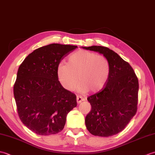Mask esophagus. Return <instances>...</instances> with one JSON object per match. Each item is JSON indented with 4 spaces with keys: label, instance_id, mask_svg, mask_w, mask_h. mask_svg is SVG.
Instances as JSON below:
<instances>
[{
    "label": "esophagus",
    "instance_id": "obj_1",
    "mask_svg": "<svg viewBox=\"0 0 155 155\" xmlns=\"http://www.w3.org/2000/svg\"><path fill=\"white\" fill-rule=\"evenodd\" d=\"M84 101V98H83L81 96H77V103H81V102H83Z\"/></svg>",
    "mask_w": 155,
    "mask_h": 155
}]
</instances>
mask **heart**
Instances as JSON below:
<instances>
[{
    "label": "heart",
    "mask_w": 155,
    "mask_h": 155,
    "mask_svg": "<svg viewBox=\"0 0 155 155\" xmlns=\"http://www.w3.org/2000/svg\"><path fill=\"white\" fill-rule=\"evenodd\" d=\"M110 74V64L103 55L79 50L71 54L67 64L60 62L57 67V77L62 87L73 91L80 83L82 93H97L107 83Z\"/></svg>",
    "instance_id": "1"
}]
</instances>
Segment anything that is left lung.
<instances>
[{
  "label": "left lung",
  "instance_id": "left-lung-1",
  "mask_svg": "<svg viewBox=\"0 0 155 155\" xmlns=\"http://www.w3.org/2000/svg\"><path fill=\"white\" fill-rule=\"evenodd\" d=\"M82 48L103 54L110 64L106 85L87 98L91 110L85 118L87 128L94 136L114 135L121 132L136 114L139 81L131 66L114 51L101 46Z\"/></svg>",
  "mask_w": 155,
  "mask_h": 155
}]
</instances>
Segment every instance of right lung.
Returning <instances> with one entry per match:
<instances>
[{
	"instance_id": "obj_1",
	"label": "right lung",
	"mask_w": 155,
	"mask_h": 155,
	"mask_svg": "<svg viewBox=\"0 0 155 155\" xmlns=\"http://www.w3.org/2000/svg\"><path fill=\"white\" fill-rule=\"evenodd\" d=\"M77 46L51 44L36 49L20 65L14 97L22 123L38 135L63 129L67 115L77 107V97L62 87L57 67Z\"/></svg>"
}]
</instances>
